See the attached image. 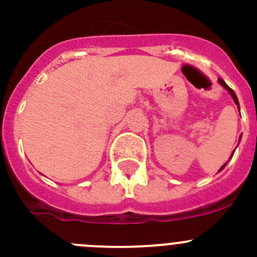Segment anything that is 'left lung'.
<instances>
[{
  "label": "left lung",
  "instance_id": "8db88e82",
  "mask_svg": "<svg viewBox=\"0 0 257 257\" xmlns=\"http://www.w3.org/2000/svg\"><path fill=\"white\" fill-rule=\"evenodd\" d=\"M219 83H220V85L222 86V87L225 88V90H228V91H229V94H230V96L233 97V100H234V103L237 104L238 106H239V101H238V97H237V95H235V92L233 91V90H231V88L229 87L228 85H226V83H225V81H224V79H221V78H219ZM239 139H240V138H239ZM233 154H234V153H231V156H230V157H233ZM226 163H228V162H226ZM226 163H224V165H222L221 167H220V170H219V171H221V170L224 169V167H225V166H226Z\"/></svg>",
  "mask_w": 257,
  "mask_h": 257
}]
</instances>
